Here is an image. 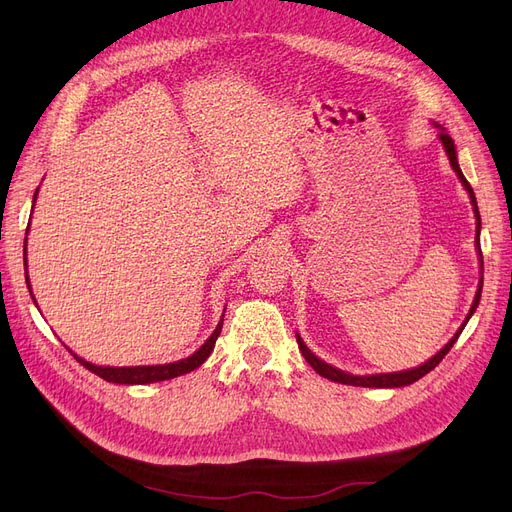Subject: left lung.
Segmentation results:
<instances>
[{
    "instance_id": "1",
    "label": "left lung",
    "mask_w": 512,
    "mask_h": 512,
    "mask_svg": "<svg viewBox=\"0 0 512 512\" xmlns=\"http://www.w3.org/2000/svg\"><path fill=\"white\" fill-rule=\"evenodd\" d=\"M438 137H440V142H443V148H445V152H447V156H449V163H451V167H453V171L457 173V178H460V182L464 184V188L468 190V195H470V203H472V209H474V216H477V250H479V260H481V264H483V254H481V239H479V235H481V216H479V207H477V199H474V192H472V188H470V184H468V180L464 178V173H462V169H460V165H457V152H455V144H453V139L445 133V129H440V133H438ZM481 290H483V279L479 281V290H477V296H474V301H472V307H470V311H468V315H466V320H464V324L460 326V330H457L453 337H451V341L438 351L436 356H432L428 362H424L421 366H417V368H409V370H400V373H381V375H366V377H358V375H349V373H345V370H339V368H334V366H330V364H326L324 360H320L317 358L315 354H311V349L303 343V339L298 337L296 334V343H298V349H301V354L305 356V360L313 366V370L317 375H322V377H326V379H330V381H337V383H343V385H358V387H402V385H411V383H415L417 379H421L424 375H428L432 368H436L438 366V362L443 360L447 354H449V349L453 347V343L457 341V337H460L462 334V330H464V326L468 324V320L472 317V313L477 311V307H479V301H481Z\"/></svg>"
}]
</instances>
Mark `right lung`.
Returning a JSON list of instances; mask_svg holds the SVG:
<instances>
[{"mask_svg": "<svg viewBox=\"0 0 512 512\" xmlns=\"http://www.w3.org/2000/svg\"><path fill=\"white\" fill-rule=\"evenodd\" d=\"M35 195H38V190H35ZM35 195H33V203H35ZM25 250H27V237H25ZM25 269H27V252H25ZM27 277V275H25ZM27 284H29V277H27ZM31 292V286H27ZM35 303V298H33ZM224 317V315H222ZM222 332V320L216 326V330L211 332V337L195 351V354L180 360V362H169V364H156V366H97L86 362L82 358H78L72 349V356L84 366L91 370V373L99 375L101 379L110 381V383H122V385H144V383H156V381H165V379H173V377H180L190 373V370L199 368L207 358L211 351H214L216 339L220 337Z\"/></svg>", "mask_w": 512, "mask_h": 512, "instance_id": "obj_1", "label": "right lung"}]
</instances>
